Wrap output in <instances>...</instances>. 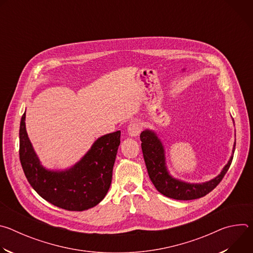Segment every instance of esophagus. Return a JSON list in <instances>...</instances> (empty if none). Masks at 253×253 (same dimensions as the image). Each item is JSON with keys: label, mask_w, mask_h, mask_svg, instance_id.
Masks as SVG:
<instances>
[{"label": "esophagus", "mask_w": 253, "mask_h": 253, "mask_svg": "<svg viewBox=\"0 0 253 253\" xmlns=\"http://www.w3.org/2000/svg\"><path fill=\"white\" fill-rule=\"evenodd\" d=\"M127 131H128V135L130 137L136 138L141 131V126L138 123H131V124H129Z\"/></svg>", "instance_id": "1"}]
</instances>
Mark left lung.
Masks as SVG:
<instances>
[{
  "mask_svg": "<svg viewBox=\"0 0 253 253\" xmlns=\"http://www.w3.org/2000/svg\"><path fill=\"white\" fill-rule=\"evenodd\" d=\"M140 139L144 161L153 185L164 196L176 200L197 199L205 196L217 186L230 167L236 144L235 139L231 156L217 176L205 182L190 183L170 174L166 164L164 145L154 130L144 129L140 134Z\"/></svg>",
  "mask_w": 253,
  "mask_h": 253,
  "instance_id": "obj_1",
  "label": "left lung"
}]
</instances>
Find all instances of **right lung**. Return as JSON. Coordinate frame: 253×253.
Returning a JSON list of instances; mask_svg holds the SVG:
<instances>
[{
    "mask_svg": "<svg viewBox=\"0 0 253 253\" xmlns=\"http://www.w3.org/2000/svg\"><path fill=\"white\" fill-rule=\"evenodd\" d=\"M26 113L20 124V160L33 189L51 204L71 211H83L99 204L112 181L120 131L99 137L86 154L66 169L42 165L26 130Z\"/></svg>",
    "mask_w": 253,
    "mask_h": 253,
    "instance_id": "obj_1",
    "label": "right lung"
}]
</instances>
